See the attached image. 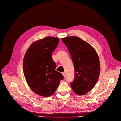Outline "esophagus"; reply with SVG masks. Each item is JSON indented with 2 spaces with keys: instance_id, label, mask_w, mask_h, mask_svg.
I'll list each match as a JSON object with an SVG mask.
<instances>
[{
  "instance_id": "esophagus-1",
  "label": "esophagus",
  "mask_w": 121,
  "mask_h": 121,
  "mask_svg": "<svg viewBox=\"0 0 121 121\" xmlns=\"http://www.w3.org/2000/svg\"><path fill=\"white\" fill-rule=\"evenodd\" d=\"M62 75H63V76H64V78H65V72L62 73Z\"/></svg>"
}]
</instances>
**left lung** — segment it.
<instances>
[{
    "label": "left lung",
    "instance_id": "1",
    "mask_svg": "<svg viewBox=\"0 0 121 121\" xmlns=\"http://www.w3.org/2000/svg\"><path fill=\"white\" fill-rule=\"evenodd\" d=\"M71 54L75 68V79L71 86L74 92L83 95L92 90L100 73L98 54L93 47L76 36L61 39Z\"/></svg>",
    "mask_w": 121,
    "mask_h": 121
}]
</instances>
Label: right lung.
Returning a JSON list of instances; mask_svg holds the SVG:
<instances>
[{
  "label": "right lung",
  "mask_w": 121,
  "mask_h": 121,
  "mask_svg": "<svg viewBox=\"0 0 121 121\" xmlns=\"http://www.w3.org/2000/svg\"><path fill=\"white\" fill-rule=\"evenodd\" d=\"M59 40L50 36L38 40L31 44L25 54L23 65L25 78L32 90L38 95L46 97L52 95L64 78L55 69L56 65L52 58Z\"/></svg>",
  "instance_id": "add662e5"
}]
</instances>
